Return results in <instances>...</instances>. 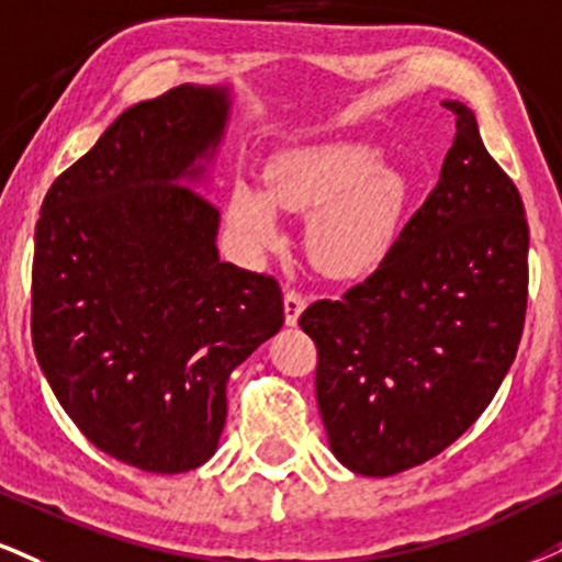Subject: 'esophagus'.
<instances>
[{
	"instance_id": "1",
	"label": "esophagus",
	"mask_w": 562,
	"mask_h": 562,
	"mask_svg": "<svg viewBox=\"0 0 562 562\" xmlns=\"http://www.w3.org/2000/svg\"><path fill=\"white\" fill-rule=\"evenodd\" d=\"M307 307V300L300 292H286L283 294V315H286V325H296L300 315Z\"/></svg>"
}]
</instances>
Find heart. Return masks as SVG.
Instances as JSON below:
<instances>
[{"label":"heart","instance_id":"1","mask_svg":"<svg viewBox=\"0 0 562 562\" xmlns=\"http://www.w3.org/2000/svg\"><path fill=\"white\" fill-rule=\"evenodd\" d=\"M406 205V175L380 161L375 145L330 140L270 158L260 192L234 187L226 221L241 245L266 249L279 241L276 211L310 213L304 224L310 262L325 276L349 279L385 258Z\"/></svg>","mask_w":562,"mask_h":562}]
</instances>
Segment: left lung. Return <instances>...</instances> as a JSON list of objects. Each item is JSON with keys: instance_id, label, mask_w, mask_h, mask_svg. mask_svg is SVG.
Returning a JSON list of instances; mask_svg holds the SVG:
<instances>
[{"instance_id": "obj_1", "label": "left lung", "mask_w": 562, "mask_h": 562, "mask_svg": "<svg viewBox=\"0 0 562 562\" xmlns=\"http://www.w3.org/2000/svg\"><path fill=\"white\" fill-rule=\"evenodd\" d=\"M435 190L375 273L302 313L330 450L351 472L419 467L480 419L521 341L529 226L516 184L484 148L472 109Z\"/></svg>"}]
</instances>
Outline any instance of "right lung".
<instances>
[{
  "label": "right lung",
  "mask_w": 562,
  "mask_h": 562,
  "mask_svg": "<svg viewBox=\"0 0 562 562\" xmlns=\"http://www.w3.org/2000/svg\"><path fill=\"white\" fill-rule=\"evenodd\" d=\"M232 106V82L135 103L41 205L38 364L80 432L143 472L216 453L228 375L283 325L279 283L221 260L203 195Z\"/></svg>",
  "instance_id": "1"
}]
</instances>
